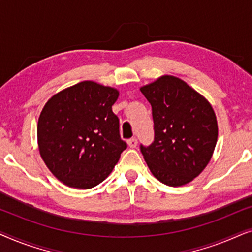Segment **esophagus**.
I'll list each match as a JSON object with an SVG mask.
<instances>
[{
  "label": "esophagus",
  "mask_w": 252,
  "mask_h": 252,
  "mask_svg": "<svg viewBox=\"0 0 252 252\" xmlns=\"http://www.w3.org/2000/svg\"><path fill=\"white\" fill-rule=\"evenodd\" d=\"M128 146L130 148H135L137 146V140L136 137H132V139L128 140Z\"/></svg>",
  "instance_id": "esophagus-1"
}]
</instances>
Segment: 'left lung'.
Wrapping results in <instances>:
<instances>
[{"label":"left lung","mask_w":252,"mask_h":252,"mask_svg":"<svg viewBox=\"0 0 252 252\" xmlns=\"http://www.w3.org/2000/svg\"><path fill=\"white\" fill-rule=\"evenodd\" d=\"M150 103L154 141L140 144L151 173L167 186L190 182L204 170L215 150L218 125L212 106L181 79L164 75L141 87Z\"/></svg>","instance_id":"1"}]
</instances>
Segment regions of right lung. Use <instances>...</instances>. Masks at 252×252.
<instances>
[{
  "mask_svg": "<svg viewBox=\"0 0 252 252\" xmlns=\"http://www.w3.org/2000/svg\"><path fill=\"white\" fill-rule=\"evenodd\" d=\"M117 89L82 81L46 103L37 123L40 155L58 180L89 189L104 180L127 148L112 111Z\"/></svg>",
  "mask_w": 252,
  "mask_h": 252,
  "instance_id": "1",
  "label": "right lung"
}]
</instances>
